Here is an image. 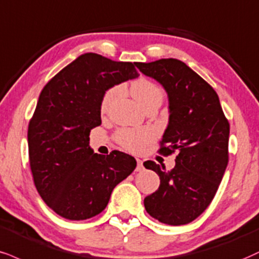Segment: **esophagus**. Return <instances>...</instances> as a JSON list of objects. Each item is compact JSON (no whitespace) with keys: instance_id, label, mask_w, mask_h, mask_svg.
<instances>
[{"instance_id":"esophagus-1","label":"esophagus","mask_w":259,"mask_h":259,"mask_svg":"<svg viewBox=\"0 0 259 259\" xmlns=\"http://www.w3.org/2000/svg\"><path fill=\"white\" fill-rule=\"evenodd\" d=\"M138 161V166H136V171H142L143 170V161L141 159H136Z\"/></svg>"}]
</instances>
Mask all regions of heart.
Wrapping results in <instances>:
<instances>
[{
    "instance_id": "obj_1",
    "label": "heart",
    "mask_w": 259,
    "mask_h": 259,
    "mask_svg": "<svg viewBox=\"0 0 259 259\" xmlns=\"http://www.w3.org/2000/svg\"><path fill=\"white\" fill-rule=\"evenodd\" d=\"M132 93L134 98L142 107H145L151 100L155 98H163V93L160 88L147 79H138L133 83ZM119 94V87H113L108 89L102 96L101 111L105 112L111 105V102ZM117 143L126 151L138 152L142 151L152 140L154 139L153 130L149 127H141V129H119L114 135Z\"/></svg>"
}]
</instances>
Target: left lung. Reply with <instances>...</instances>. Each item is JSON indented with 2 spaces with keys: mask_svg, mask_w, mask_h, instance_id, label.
I'll return each mask as SVG.
<instances>
[{
  "mask_svg": "<svg viewBox=\"0 0 259 259\" xmlns=\"http://www.w3.org/2000/svg\"><path fill=\"white\" fill-rule=\"evenodd\" d=\"M135 65L166 90L170 116L159 153L177 152L170 171L152 160L143 163L160 179L159 188L145 198V208L161 223H191L211 204L228 165V119L212 87L185 62L160 59Z\"/></svg>",
  "mask_w": 259,
  "mask_h": 259,
  "instance_id": "8db88e82",
  "label": "left lung"
}]
</instances>
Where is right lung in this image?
<instances>
[{
    "instance_id": "add662e5",
    "label": "right lung",
    "mask_w": 259,
    "mask_h": 259,
    "mask_svg": "<svg viewBox=\"0 0 259 259\" xmlns=\"http://www.w3.org/2000/svg\"><path fill=\"white\" fill-rule=\"evenodd\" d=\"M138 77L133 62L85 53L40 92L27 130L30 167L40 198L59 216L83 221L102 212L135 170V158L123 152L94 153L89 134L101 124L106 90Z\"/></svg>"
}]
</instances>
